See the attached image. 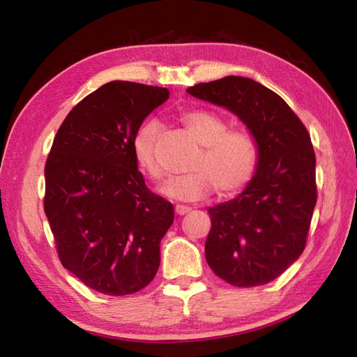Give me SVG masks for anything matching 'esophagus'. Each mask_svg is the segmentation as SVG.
Masks as SVG:
<instances>
[{
	"instance_id": "esophagus-1",
	"label": "esophagus",
	"mask_w": 357,
	"mask_h": 357,
	"mask_svg": "<svg viewBox=\"0 0 357 357\" xmlns=\"http://www.w3.org/2000/svg\"><path fill=\"white\" fill-rule=\"evenodd\" d=\"M190 211H191V208H188V206H182V205H178V206L175 208L176 215H185V213H188Z\"/></svg>"
}]
</instances>
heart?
I'll return each mask as SVG.
<instances>
[{
  "label": "heart",
  "mask_w": 357,
  "mask_h": 357,
  "mask_svg": "<svg viewBox=\"0 0 357 357\" xmlns=\"http://www.w3.org/2000/svg\"><path fill=\"white\" fill-rule=\"evenodd\" d=\"M190 133L203 146L192 161L191 173L169 179L160 188L165 197L178 202H197L218 188L222 196L231 195L251 181L259 162V148L254 137L242 130L227 131L221 116L206 110H190L182 115ZM160 124L149 119L142 124L131 140L137 167L152 179L161 178L155 155Z\"/></svg>",
  "instance_id": "obj_1"
}]
</instances>
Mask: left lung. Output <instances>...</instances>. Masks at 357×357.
<instances>
[{"label": "left lung", "mask_w": 357, "mask_h": 357, "mask_svg": "<svg viewBox=\"0 0 357 357\" xmlns=\"http://www.w3.org/2000/svg\"><path fill=\"white\" fill-rule=\"evenodd\" d=\"M187 93L235 114L257 144V169L245 190L208 211L205 256L231 286H263L291 266L307 243L317 202L311 137L286 101L250 77L226 76Z\"/></svg>", "instance_id": "left-lung-1"}]
</instances>
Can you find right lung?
Listing matches in <instances>:
<instances>
[{"label": "right lung", "instance_id": "obj_1", "mask_svg": "<svg viewBox=\"0 0 357 357\" xmlns=\"http://www.w3.org/2000/svg\"><path fill=\"white\" fill-rule=\"evenodd\" d=\"M169 91L114 80L77 103L46 161L45 212L63 266L93 290L126 296L160 266L172 203L145 185L131 140Z\"/></svg>", "mask_w": 357, "mask_h": 357}]
</instances>
